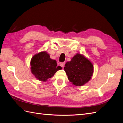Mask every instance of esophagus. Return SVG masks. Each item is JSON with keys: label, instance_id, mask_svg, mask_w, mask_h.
Segmentation results:
<instances>
[{"label": "esophagus", "instance_id": "obj_1", "mask_svg": "<svg viewBox=\"0 0 123 123\" xmlns=\"http://www.w3.org/2000/svg\"><path fill=\"white\" fill-rule=\"evenodd\" d=\"M65 63L64 62L60 63V66L62 67H64L65 66Z\"/></svg>", "mask_w": 123, "mask_h": 123}]
</instances>
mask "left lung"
I'll return each instance as SVG.
<instances>
[{"instance_id": "8db88e82", "label": "left lung", "mask_w": 123, "mask_h": 123, "mask_svg": "<svg viewBox=\"0 0 123 123\" xmlns=\"http://www.w3.org/2000/svg\"><path fill=\"white\" fill-rule=\"evenodd\" d=\"M64 70L70 82L75 86H81L91 80L94 67L89 59L77 53L70 62L66 63Z\"/></svg>"}]
</instances>
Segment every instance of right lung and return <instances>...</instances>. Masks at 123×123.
Segmentation results:
<instances>
[{"label": "right lung", "instance_id": "1", "mask_svg": "<svg viewBox=\"0 0 123 123\" xmlns=\"http://www.w3.org/2000/svg\"><path fill=\"white\" fill-rule=\"evenodd\" d=\"M32 73L37 79L42 81H46L53 77L58 70L62 69L57 66L56 61L50 58L46 51H43L35 54L30 62Z\"/></svg>", "mask_w": 123, "mask_h": 123}]
</instances>
